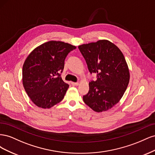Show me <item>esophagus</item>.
<instances>
[{
  "label": "esophagus",
  "instance_id": "1",
  "mask_svg": "<svg viewBox=\"0 0 155 155\" xmlns=\"http://www.w3.org/2000/svg\"><path fill=\"white\" fill-rule=\"evenodd\" d=\"M71 83L73 86H78L79 85V83L78 82H72Z\"/></svg>",
  "mask_w": 155,
  "mask_h": 155
}]
</instances>
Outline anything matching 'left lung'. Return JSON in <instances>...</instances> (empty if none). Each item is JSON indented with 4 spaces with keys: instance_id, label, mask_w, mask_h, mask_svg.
I'll use <instances>...</instances> for the list:
<instances>
[{
    "instance_id": "left-lung-1",
    "label": "left lung",
    "mask_w": 155,
    "mask_h": 155,
    "mask_svg": "<svg viewBox=\"0 0 155 155\" xmlns=\"http://www.w3.org/2000/svg\"><path fill=\"white\" fill-rule=\"evenodd\" d=\"M78 48L89 72L97 74L96 80L89 83L83 101L97 112L110 109L122 97L129 82V70L124 54L118 46L105 39Z\"/></svg>"
}]
</instances>
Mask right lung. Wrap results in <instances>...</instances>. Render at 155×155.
I'll return each instance as SVG.
<instances>
[{
	"mask_svg": "<svg viewBox=\"0 0 155 155\" xmlns=\"http://www.w3.org/2000/svg\"><path fill=\"white\" fill-rule=\"evenodd\" d=\"M76 47L62 41H50L35 48L22 67V84L31 101L50 109L61 101L69 87L61 77L64 60Z\"/></svg>",
	"mask_w": 155,
	"mask_h": 155,
	"instance_id": "obj_1",
	"label": "right lung"
}]
</instances>
